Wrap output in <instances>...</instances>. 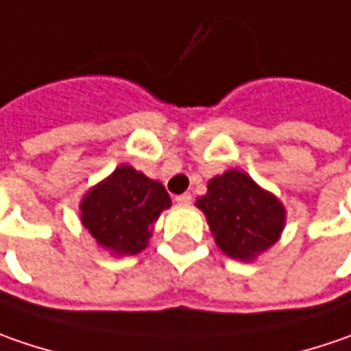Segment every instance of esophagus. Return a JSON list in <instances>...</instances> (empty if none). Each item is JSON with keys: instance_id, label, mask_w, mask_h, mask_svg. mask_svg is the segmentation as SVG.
Listing matches in <instances>:
<instances>
[{"instance_id": "34e87169", "label": "esophagus", "mask_w": 351, "mask_h": 351, "mask_svg": "<svg viewBox=\"0 0 351 351\" xmlns=\"http://www.w3.org/2000/svg\"><path fill=\"white\" fill-rule=\"evenodd\" d=\"M191 199H193V197H191V193H182V195H178V197H176V202L180 203V205H189Z\"/></svg>"}]
</instances>
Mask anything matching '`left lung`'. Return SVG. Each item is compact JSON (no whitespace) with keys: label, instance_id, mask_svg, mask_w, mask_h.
<instances>
[{"label":"left lung","instance_id":"1","mask_svg":"<svg viewBox=\"0 0 351 351\" xmlns=\"http://www.w3.org/2000/svg\"><path fill=\"white\" fill-rule=\"evenodd\" d=\"M195 207L203 211L221 253L241 263H253L269 251L287 225L282 202L241 169L211 178Z\"/></svg>","mask_w":351,"mask_h":351}]
</instances>
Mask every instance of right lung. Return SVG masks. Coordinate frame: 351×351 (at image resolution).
I'll list each match as a JSON object with an SVG mask.
<instances>
[{"instance_id":"obj_1","label":"right lung","mask_w":351,"mask_h":351,"mask_svg":"<svg viewBox=\"0 0 351 351\" xmlns=\"http://www.w3.org/2000/svg\"><path fill=\"white\" fill-rule=\"evenodd\" d=\"M171 207L166 187L130 164H120L80 199V223L100 249L130 256L148 247L154 223Z\"/></svg>"}]
</instances>
